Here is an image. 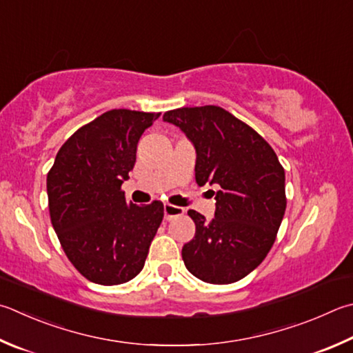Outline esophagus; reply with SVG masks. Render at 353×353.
<instances>
[{
	"mask_svg": "<svg viewBox=\"0 0 353 353\" xmlns=\"http://www.w3.org/2000/svg\"><path fill=\"white\" fill-rule=\"evenodd\" d=\"M163 213H165V219L170 221L172 217H177V216H182L185 213V210L181 207H176V205H171V203H165L163 207Z\"/></svg>",
	"mask_w": 353,
	"mask_h": 353,
	"instance_id": "1",
	"label": "esophagus"
}]
</instances>
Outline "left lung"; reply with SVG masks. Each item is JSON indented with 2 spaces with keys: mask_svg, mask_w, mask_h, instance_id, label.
Listing matches in <instances>:
<instances>
[{
  "mask_svg": "<svg viewBox=\"0 0 353 353\" xmlns=\"http://www.w3.org/2000/svg\"><path fill=\"white\" fill-rule=\"evenodd\" d=\"M163 120L196 148V183L217 185L210 222L194 210L185 265L203 283L232 284L253 272L273 247L287 207L285 172L276 152L252 126L221 106L179 108Z\"/></svg>",
  "mask_w": 353,
  "mask_h": 353,
  "instance_id": "1",
  "label": "left lung"
}]
</instances>
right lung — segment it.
Wrapping results in <instances>:
<instances>
[{
    "mask_svg": "<svg viewBox=\"0 0 353 353\" xmlns=\"http://www.w3.org/2000/svg\"><path fill=\"white\" fill-rule=\"evenodd\" d=\"M159 115H99L63 143L48 172L50 222L68 259L91 283L117 285L136 278L162 223V202L128 203L121 190L139 139Z\"/></svg>",
    "mask_w": 353,
    "mask_h": 353,
    "instance_id": "add662e5",
    "label": "right lung"
}]
</instances>
